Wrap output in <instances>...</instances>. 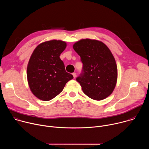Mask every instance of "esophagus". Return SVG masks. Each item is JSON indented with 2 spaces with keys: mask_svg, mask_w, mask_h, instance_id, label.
Instances as JSON below:
<instances>
[{
  "mask_svg": "<svg viewBox=\"0 0 149 149\" xmlns=\"http://www.w3.org/2000/svg\"><path fill=\"white\" fill-rule=\"evenodd\" d=\"M72 75H73L74 78H75L76 77V76H77V74L75 72H74V73H72Z\"/></svg>",
  "mask_w": 149,
  "mask_h": 149,
  "instance_id": "esophagus-1",
  "label": "esophagus"
}]
</instances>
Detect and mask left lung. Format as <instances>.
Listing matches in <instances>:
<instances>
[{
    "mask_svg": "<svg viewBox=\"0 0 149 149\" xmlns=\"http://www.w3.org/2000/svg\"><path fill=\"white\" fill-rule=\"evenodd\" d=\"M82 63V72L76 80L84 93L95 100H102L113 91L117 82V67L109 48L102 42L81 39L73 45Z\"/></svg>",
    "mask_w": 149,
    "mask_h": 149,
    "instance_id": "obj_1",
    "label": "left lung"
}]
</instances>
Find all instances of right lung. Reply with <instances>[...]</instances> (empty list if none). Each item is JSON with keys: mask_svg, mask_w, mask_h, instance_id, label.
Masks as SVG:
<instances>
[{"mask_svg": "<svg viewBox=\"0 0 149 149\" xmlns=\"http://www.w3.org/2000/svg\"><path fill=\"white\" fill-rule=\"evenodd\" d=\"M67 44L52 40L39 44L33 51L28 62L27 77L30 89L39 99L49 101L57 96L66 83L74 78L65 71L60 59Z\"/></svg>", "mask_w": 149, "mask_h": 149, "instance_id": "1", "label": "right lung"}]
</instances>
